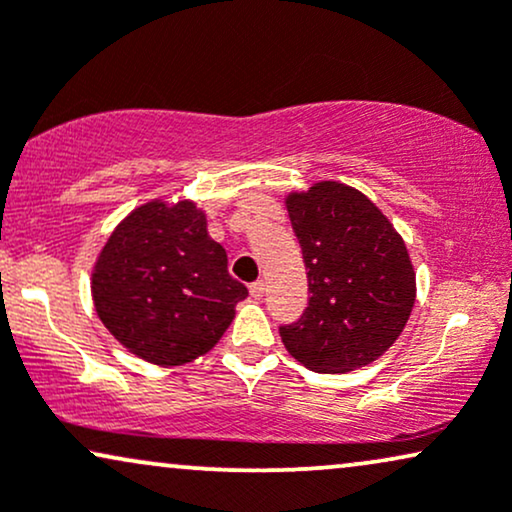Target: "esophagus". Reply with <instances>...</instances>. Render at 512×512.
<instances>
[{
	"label": "esophagus",
	"instance_id": "esophagus-1",
	"mask_svg": "<svg viewBox=\"0 0 512 512\" xmlns=\"http://www.w3.org/2000/svg\"><path fill=\"white\" fill-rule=\"evenodd\" d=\"M249 294L254 296V298H261V296L265 294V282H263V280L251 282V284H249Z\"/></svg>",
	"mask_w": 512,
	"mask_h": 512
}]
</instances>
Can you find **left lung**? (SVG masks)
<instances>
[{"mask_svg":"<svg viewBox=\"0 0 512 512\" xmlns=\"http://www.w3.org/2000/svg\"><path fill=\"white\" fill-rule=\"evenodd\" d=\"M287 211L308 270V308L280 327L289 355L320 374L374 362L397 341L416 301V272L393 223L336 181L291 192Z\"/></svg>","mask_w":512,"mask_h":512,"instance_id":"8db88e82","label":"left lung"}]
</instances>
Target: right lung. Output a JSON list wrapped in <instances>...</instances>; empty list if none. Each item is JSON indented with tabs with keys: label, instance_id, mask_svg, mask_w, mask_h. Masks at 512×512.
<instances>
[{
	"label": "right lung",
	"instance_id": "right-lung-1",
	"mask_svg": "<svg viewBox=\"0 0 512 512\" xmlns=\"http://www.w3.org/2000/svg\"><path fill=\"white\" fill-rule=\"evenodd\" d=\"M91 294L105 329L129 353L178 367L221 341L249 291L230 277L228 254L195 202L152 199L108 237Z\"/></svg>",
	"mask_w": 512,
	"mask_h": 512
}]
</instances>
